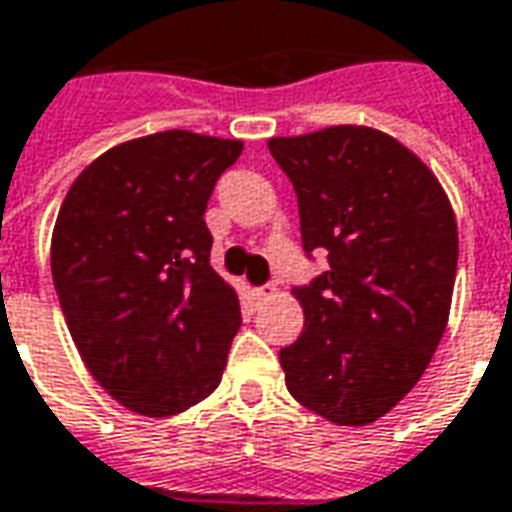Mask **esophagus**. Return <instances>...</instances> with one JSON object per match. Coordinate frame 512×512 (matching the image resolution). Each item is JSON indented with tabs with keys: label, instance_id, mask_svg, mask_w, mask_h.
<instances>
[{
	"label": "esophagus",
	"instance_id": "1",
	"mask_svg": "<svg viewBox=\"0 0 512 512\" xmlns=\"http://www.w3.org/2000/svg\"><path fill=\"white\" fill-rule=\"evenodd\" d=\"M274 293H277V288H274V285H266V288H257L255 290L257 299H268V296H274Z\"/></svg>",
	"mask_w": 512,
	"mask_h": 512
}]
</instances>
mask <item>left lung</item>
<instances>
[{"mask_svg":"<svg viewBox=\"0 0 512 512\" xmlns=\"http://www.w3.org/2000/svg\"><path fill=\"white\" fill-rule=\"evenodd\" d=\"M301 244L329 271L293 296L304 332L279 351L288 392L334 425H370L414 389L447 329L458 224L436 175L395 136L332 126L274 136Z\"/></svg>","mask_w":512,"mask_h":512,"instance_id":"1","label":"left lung"}]
</instances>
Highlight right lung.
<instances>
[{"mask_svg": "<svg viewBox=\"0 0 512 512\" xmlns=\"http://www.w3.org/2000/svg\"><path fill=\"white\" fill-rule=\"evenodd\" d=\"M244 142L161 131L84 169L51 233L62 315L98 384L142 417H172L219 386L241 326L211 268L205 208Z\"/></svg>", "mask_w": 512, "mask_h": 512, "instance_id": "obj_1", "label": "right lung"}]
</instances>
